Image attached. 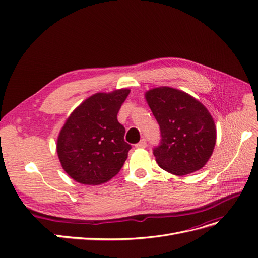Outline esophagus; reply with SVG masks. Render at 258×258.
<instances>
[{"mask_svg":"<svg viewBox=\"0 0 258 258\" xmlns=\"http://www.w3.org/2000/svg\"><path fill=\"white\" fill-rule=\"evenodd\" d=\"M145 147H146V141L144 139L141 140V141H140L138 144H136V148H140V150H141V148H145Z\"/></svg>","mask_w":258,"mask_h":258,"instance_id":"34e87169","label":"esophagus"}]
</instances>
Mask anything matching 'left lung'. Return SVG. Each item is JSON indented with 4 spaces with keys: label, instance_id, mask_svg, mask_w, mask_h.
I'll return each instance as SVG.
<instances>
[{
    "label": "left lung",
    "instance_id": "8db88e82",
    "mask_svg": "<svg viewBox=\"0 0 258 258\" xmlns=\"http://www.w3.org/2000/svg\"><path fill=\"white\" fill-rule=\"evenodd\" d=\"M161 132L154 150L158 166L174 175H186L206 166L216 143V127L208 108L188 93L168 86L145 92Z\"/></svg>",
    "mask_w": 258,
    "mask_h": 258
}]
</instances>
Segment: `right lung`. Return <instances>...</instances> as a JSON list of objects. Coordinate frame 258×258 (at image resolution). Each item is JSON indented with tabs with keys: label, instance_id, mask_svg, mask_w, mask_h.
<instances>
[{
	"label": "right lung",
	"instance_id": "1",
	"mask_svg": "<svg viewBox=\"0 0 258 258\" xmlns=\"http://www.w3.org/2000/svg\"><path fill=\"white\" fill-rule=\"evenodd\" d=\"M130 89L97 92L75 107L57 138L61 167L77 183L100 185L119 172L131 146L117 120Z\"/></svg>",
	"mask_w": 258,
	"mask_h": 258
}]
</instances>
